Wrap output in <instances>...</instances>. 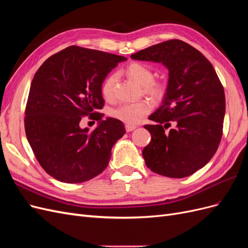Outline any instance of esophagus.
Listing matches in <instances>:
<instances>
[{
	"mask_svg": "<svg viewBox=\"0 0 248 248\" xmlns=\"http://www.w3.org/2000/svg\"><path fill=\"white\" fill-rule=\"evenodd\" d=\"M136 128H137V126H134V125H130V124H126V125H125V129H126L127 132L133 131Z\"/></svg>",
	"mask_w": 248,
	"mask_h": 248,
	"instance_id": "esophagus-1",
	"label": "esophagus"
}]
</instances>
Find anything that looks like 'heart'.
<instances>
[{"label": "heart", "mask_w": 248, "mask_h": 248, "mask_svg": "<svg viewBox=\"0 0 248 248\" xmlns=\"http://www.w3.org/2000/svg\"><path fill=\"white\" fill-rule=\"evenodd\" d=\"M126 76L136 80L139 85L142 86L144 92L152 96L153 98L159 99L166 93V86L160 81L154 80V72L150 67L144 63L133 62L125 68ZM117 80L116 74H110L103 81L101 92L104 98L110 99L114 93V87ZM152 109L151 103L148 101H140L136 103H127L111 109L110 115L119 121L126 124H137L147 116Z\"/></svg>", "instance_id": "heart-1"}]
</instances>
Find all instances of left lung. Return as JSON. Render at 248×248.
<instances>
[{"label":"left lung","mask_w":248,"mask_h":248,"mask_svg":"<svg viewBox=\"0 0 248 248\" xmlns=\"http://www.w3.org/2000/svg\"><path fill=\"white\" fill-rule=\"evenodd\" d=\"M161 63L169 70L161 106L145 125L151 141L142 150L146 166L170 178H184L205 167L222 137L226 97L212 64L184 41L168 40L130 56ZM175 127L168 132L170 122Z\"/></svg>","instance_id":"8db88e82"}]
</instances>
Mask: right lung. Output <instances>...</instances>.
Instances as JSON below:
<instances>
[{"instance_id":"1","label":"right lung","mask_w":248,"mask_h":248,"mask_svg":"<svg viewBox=\"0 0 248 248\" xmlns=\"http://www.w3.org/2000/svg\"><path fill=\"white\" fill-rule=\"evenodd\" d=\"M125 57L72 46L49 57L35 73L25 112V130L37 160L48 175L81 183L107 169L111 148L125 134L124 124L103 120L101 88ZM99 122L80 128L81 116Z\"/></svg>"}]
</instances>
